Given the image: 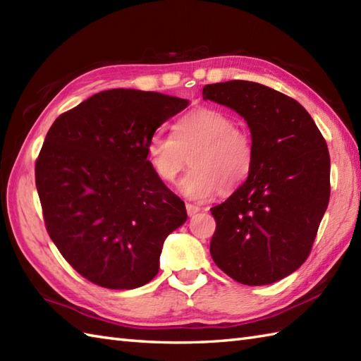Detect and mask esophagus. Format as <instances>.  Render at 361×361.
<instances>
[{
  "label": "esophagus",
  "mask_w": 361,
  "mask_h": 361,
  "mask_svg": "<svg viewBox=\"0 0 361 361\" xmlns=\"http://www.w3.org/2000/svg\"><path fill=\"white\" fill-rule=\"evenodd\" d=\"M186 211H188V214L189 216H195V214L200 211V206H197V204H190V203H186Z\"/></svg>",
  "instance_id": "34e87169"
}]
</instances>
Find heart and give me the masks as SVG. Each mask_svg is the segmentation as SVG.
I'll use <instances>...</instances> for the list:
<instances>
[{
    "label": "heart",
    "instance_id": "heart-1",
    "mask_svg": "<svg viewBox=\"0 0 361 361\" xmlns=\"http://www.w3.org/2000/svg\"><path fill=\"white\" fill-rule=\"evenodd\" d=\"M147 157L153 172L164 183H173L190 157L192 169L181 181L183 194L208 200L224 188L235 189L248 178L255 145L231 114L202 106L176 122L173 135H153Z\"/></svg>",
    "mask_w": 361,
    "mask_h": 361
}]
</instances>
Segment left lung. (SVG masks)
Listing matches in <instances>:
<instances>
[{"label":"left lung","instance_id":"left-lung-1","mask_svg":"<svg viewBox=\"0 0 361 361\" xmlns=\"http://www.w3.org/2000/svg\"><path fill=\"white\" fill-rule=\"evenodd\" d=\"M203 99L239 113L255 145L247 181L211 208V256L245 286L273 283L310 255L331 197L327 144L301 104L260 83H212Z\"/></svg>","mask_w":361,"mask_h":361}]
</instances>
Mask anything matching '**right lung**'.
<instances>
[{
  "label": "right lung",
  "instance_id": "1",
  "mask_svg": "<svg viewBox=\"0 0 361 361\" xmlns=\"http://www.w3.org/2000/svg\"><path fill=\"white\" fill-rule=\"evenodd\" d=\"M189 105L153 91L106 90L54 121L35 163L51 240L75 271L111 290L155 278L185 202L153 172L147 144Z\"/></svg>",
  "mask_w": 361,
  "mask_h": 361
}]
</instances>
